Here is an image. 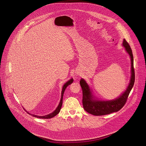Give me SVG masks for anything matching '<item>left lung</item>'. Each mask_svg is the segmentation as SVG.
<instances>
[{
    "instance_id": "left-lung-1",
    "label": "left lung",
    "mask_w": 146,
    "mask_h": 146,
    "mask_svg": "<svg viewBox=\"0 0 146 146\" xmlns=\"http://www.w3.org/2000/svg\"><path fill=\"white\" fill-rule=\"evenodd\" d=\"M122 46L131 58V77L128 87L119 96L111 100H101L96 97L87 82L81 78L80 86L82 90V105L84 110L94 115H103L119 111L125 104L128 95L135 82L133 56L131 48L127 41L123 39Z\"/></svg>"
}]
</instances>
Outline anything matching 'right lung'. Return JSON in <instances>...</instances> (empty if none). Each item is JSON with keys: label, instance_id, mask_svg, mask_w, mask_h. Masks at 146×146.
<instances>
[{"label": "right lung", "instance_id": "add662e5", "mask_svg": "<svg viewBox=\"0 0 146 146\" xmlns=\"http://www.w3.org/2000/svg\"><path fill=\"white\" fill-rule=\"evenodd\" d=\"M73 79L72 78H70V80H69L67 82H66L64 85L63 86V87H62V92H61V98H60V102H59V103L58 106H57L56 109L52 113H50L49 114H47V115H43V116H41V115H35V114H30L29 112H28V111H27L25 109L24 110L27 111V113H28L29 114L32 115L33 117H36V118H43V119H48V118H51L54 117H55L56 115H57L60 110V109H61V107L62 106V100H63V96H64V94L65 92V91L66 90V88H67V87L69 85H70L73 82Z\"/></svg>", "mask_w": 146, "mask_h": 146}]
</instances>
